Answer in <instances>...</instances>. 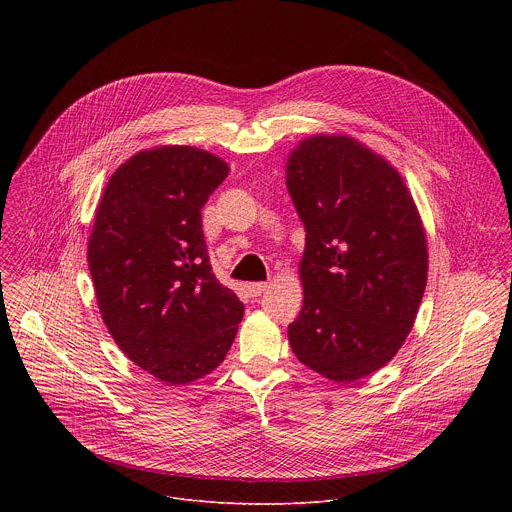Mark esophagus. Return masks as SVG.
Masks as SVG:
<instances>
[{"label":"esophagus","instance_id":"esophagus-1","mask_svg":"<svg viewBox=\"0 0 512 512\" xmlns=\"http://www.w3.org/2000/svg\"><path fill=\"white\" fill-rule=\"evenodd\" d=\"M267 287H269V285L263 283V281H261V283H245V291H247V296H251V298L261 296Z\"/></svg>","mask_w":512,"mask_h":512}]
</instances>
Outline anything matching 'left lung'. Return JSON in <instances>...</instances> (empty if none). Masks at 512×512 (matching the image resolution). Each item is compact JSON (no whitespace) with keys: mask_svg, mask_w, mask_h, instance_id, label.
I'll list each match as a JSON object with an SVG mask.
<instances>
[{"mask_svg":"<svg viewBox=\"0 0 512 512\" xmlns=\"http://www.w3.org/2000/svg\"><path fill=\"white\" fill-rule=\"evenodd\" d=\"M285 182L306 229L291 350L334 383L369 377L403 346L425 291L417 204L385 156L344 133L304 137L287 156Z\"/></svg>","mask_w":512,"mask_h":512,"instance_id":"8db88e82","label":"left lung"}]
</instances>
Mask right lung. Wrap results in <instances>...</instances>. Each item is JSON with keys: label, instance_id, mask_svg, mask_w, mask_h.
Segmentation results:
<instances>
[{"label": "right lung", "instance_id": "add662e5", "mask_svg": "<svg viewBox=\"0 0 512 512\" xmlns=\"http://www.w3.org/2000/svg\"><path fill=\"white\" fill-rule=\"evenodd\" d=\"M229 172L194 145H156L111 174L95 210L87 261L101 318L131 362L172 387L225 360L245 312L202 235L200 210Z\"/></svg>", "mask_w": 512, "mask_h": 512}]
</instances>
